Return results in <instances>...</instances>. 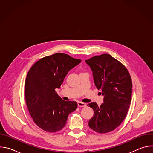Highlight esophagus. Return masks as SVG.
Segmentation results:
<instances>
[{
  "label": "esophagus",
  "instance_id": "1",
  "mask_svg": "<svg viewBox=\"0 0 153 153\" xmlns=\"http://www.w3.org/2000/svg\"><path fill=\"white\" fill-rule=\"evenodd\" d=\"M77 104H78L79 107H84V106H86V104L83 102H79L77 103Z\"/></svg>",
  "mask_w": 153,
  "mask_h": 153
}]
</instances>
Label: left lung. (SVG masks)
I'll use <instances>...</instances> for the list:
<instances>
[{"label": "left lung", "mask_w": 153, "mask_h": 153, "mask_svg": "<svg viewBox=\"0 0 153 153\" xmlns=\"http://www.w3.org/2000/svg\"><path fill=\"white\" fill-rule=\"evenodd\" d=\"M93 71L94 82L103 103H88L94 116L88 122L90 128L99 133H107L118 127L128 111L132 95V80L120 62L108 54L96 56L86 60Z\"/></svg>", "instance_id": "8db88e82"}]
</instances>
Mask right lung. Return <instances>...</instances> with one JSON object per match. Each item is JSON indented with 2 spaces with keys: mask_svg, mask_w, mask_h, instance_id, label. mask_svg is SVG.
Masks as SVG:
<instances>
[{
  "mask_svg": "<svg viewBox=\"0 0 153 153\" xmlns=\"http://www.w3.org/2000/svg\"><path fill=\"white\" fill-rule=\"evenodd\" d=\"M80 59L64 53L42 58L29 70L25 83L28 110L34 122L42 129L56 133L67 124L68 115L75 111V101H65L56 93L68 71Z\"/></svg>",
  "mask_w": 153,
  "mask_h": 153,
  "instance_id": "1",
  "label": "right lung"
}]
</instances>
